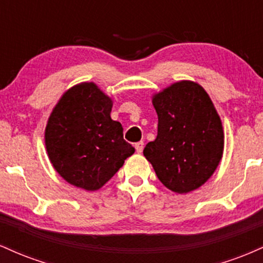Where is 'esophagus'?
<instances>
[{
	"instance_id": "34e87169",
	"label": "esophagus",
	"mask_w": 263,
	"mask_h": 263,
	"mask_svg": "<svg viewBox=\"0 0 263 263\" xmlns=\"http://www.w3.org/2000/svg\"><path fill=\"white\" fill-rule=\"evenodd\" d=\"M143 147H144V143L142 141L137 142V143L135 144V148H136V152L137 153H142V151H143Z\"/></svg>"
}]
</instances>
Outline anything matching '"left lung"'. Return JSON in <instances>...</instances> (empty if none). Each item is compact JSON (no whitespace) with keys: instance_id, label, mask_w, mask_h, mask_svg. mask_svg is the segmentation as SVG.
Listing matches in <instances>:
<instances>
[{"instance_id":"obj_1","label":"left lung","mask_w":263,"mask_h":263,"mask_svg":"<svg viewBox=\"0 0 263 263\" xmlns=\"http://www.w3.org/2000/svg\"><path fill=\"white\" fill-rule=\"evenodd\" d=\"M158 134L143 155L174 193L198 189L213 176L224 151V131L213 101L199 84L183 80L156 93Z\"/></svg>"}]
</instances>
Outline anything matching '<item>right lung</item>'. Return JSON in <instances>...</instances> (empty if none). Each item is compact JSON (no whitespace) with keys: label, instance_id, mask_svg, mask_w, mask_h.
<instances>
[{"label":"right lung","instance_id":"add662e5","mask_svg":"<svg viewBox=\"0 0 263 263\" xmlns=\"http://www.w3.org/2000/svg\"><path fill=\"white\" fill-rule=\"evenodd\" d=\"M112 100L93 83L64 92L45 127V148L55 170L78 188L100 189L135 148L123 140L121 123L111 119Z\"/></svg>","mask_w":263,"mask_h":263}]
</instances>
